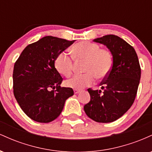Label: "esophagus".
<instances>
[{"label": "esophagus", "instance_id": "obj_1", "mask_svg": "<svg viewBox=\"0 0 152 152\" xmlns=\"http://www.w3.org/2000/svg\"><path fill=\"white\" fill-rule=\"evenodd\" d=\"M74 94H78V93H79V92H80V90L79 89H76V88H75V89H74Z\"/></svg>", "mask_w": 152, "mask_h": 152}]
</instances>
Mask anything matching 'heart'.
Wrapping results in <instances>:
<instances>
[{
  "label": "heart",
  "mask_w": 152,
  "mask_h": 152,
  "mask_svg": "<svg viewBox=\"0 0 152 152\" xmlns=\"http://www.w3.org/2000/svg\"><path fill=\"white\" fill-rule=\"evenodd\" d=\"M73 57L76 61H86L83 68L85 74H78L65 82L69 88L81 89L90 86L97 79H102L109 75L113 65L112 54L109 50L102 48L99 44L81 41L71 48ZM72 57L65 52L59 53L55 60V68L59 74L69 77L74 69Z\"/></svg>",
  "instance_id": "b5f03b06"
}]
</instances>
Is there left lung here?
<instances>
[{
    "label": "left lung",
    "instance_id": "obj_1",
    "mask_svg": "<svg viewBox=\"0 0 152 152\" xmlns=\"http://www.w3.org/2000/svg\"><path fill=\"white\" fill-rule=\"evenodd\" d=\"M94 41L105 45L113 56L111 70L101 82L102 90L88 88L90 102L83 106L88 117L99 123L117 120L135 100L141 78V67L134 48L115 35H106Z\"/></svg>",
    "mask_w": 152,
    "mask_h": 152
}]
</instances>
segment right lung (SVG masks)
I'll return each mask as SVG.
<instances>
[{"instance_id":"add662e5","label":"right lung","mask_w":152,"mask_h":152,"mask_svg":"<svg viewBox=\"0 0 152 152\" xmlns=\"http://www.w3.org/2000/svg\"><path fill=\"white\" fill-rule=\"evenodd\" d=\"M45 36L29 44L15 62L13 94L23 112L35 121L49 123L61 113L71 88L60 86L63 78L55 68L59 53L74 43Z\"/></svg>"}]
</instances>
